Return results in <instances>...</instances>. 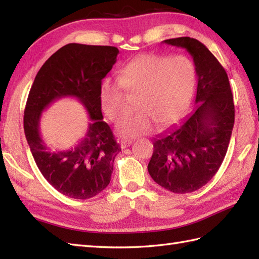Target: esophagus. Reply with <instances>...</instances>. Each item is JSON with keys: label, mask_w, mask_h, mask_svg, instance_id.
<instances>
[{"label": "esophagus", "mask_w": 259, "mask_h": 259, "mask_svg": "<svg viewBox=\"0 0 259 259\" xmlns=\"http://www.w3.org/2000/svg\"><path fill=\"white\" fill-rule=\"evenodd\" d=\"M131 144H133V141H131V140H122L120 142V146H121V148H122V149H125V148H128Z\"/></svg>", "instance_id": "1"}]
</instances>
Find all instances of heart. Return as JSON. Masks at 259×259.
Instances as JSON below:
<instances>
[{
    "mask_svg": "<svg viewBox=\"0 0 259 259\" xmlns=\"http://www.w3.org/2000/svg\"><path fill=\"white\" fill-rule=\"evenodd\" d=\"M195 67L185 56L142 54L120 70L119 80L108 78L100 87V104L107 117L117 121L125 113L123 89L138 93L140 110L117 124V134L125 139L155 131L159 122L169 124L184 113L194 92Z\"/></svg>",
    "mask_w": 259,
    "mask_h": 259,
    "instance_id": "obj_1",
    "label": "heart"
}]
</instances>
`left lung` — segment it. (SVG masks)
Listing matches in <instances>:
<instances>
[{"instance_id": "left-lung-1", "label": "left lung", "mask_w": 259, "mask_h": 259, "mask_svg": "<svg viewBox=\"0 0 259 259\" xmlns=\"http://www.w3.org/2000/svg\"><path fill=\"white\" fill-rule=\"evenodd\" d=\"M163 42L186 49L194 59L197 106L153 141L148 171L164 189L187 194L205 186L222 166L232 137L235 106L226 71L201 42L189 36Z\"/></svg>"}]
</instances>
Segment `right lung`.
<instances>
[{
    "label": "right lung",
    "instance_id": "1",
    "mask_svg": "<svg viewBox=\"0 0 259 259\" xmlns=\"http://www.w3.org/2000/svg\"><path fill=\"white\" fill-rule=\"evenodd\" d=\"M119 50L109 46L69 43L53 53L35 76L24 110V134L32 156L48 183L73 199H89L107 188L115 156L121 151L102 120L100 87L117 61ZM74 96L87 109V134L68 151L48 150L39 136L42 110L60 97Z\"/></svg>",
    "mask_w": 259,
    "mask_h": 259
}]
</instances>
